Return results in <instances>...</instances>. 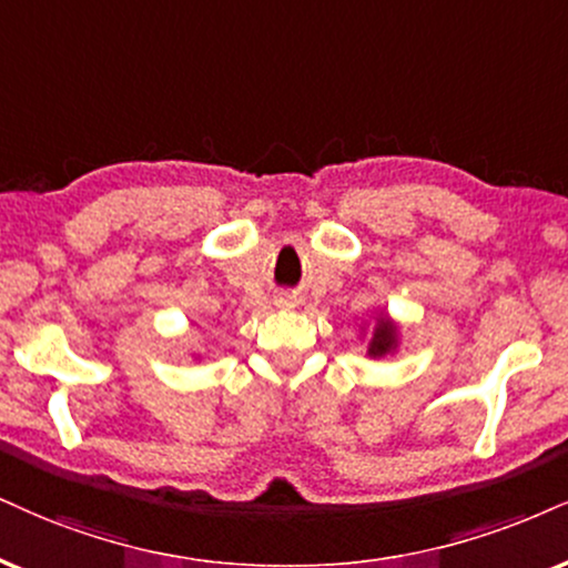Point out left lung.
Returning a JSON list of instances; mask_svg holds the SVG:
<instances>
[{"label": "left lung", "mask_w": 568, "mask_h": 568, "mask_svg": "<svg viewBox=\"0 0 568 568\" xmlns=\"http://www.w3.org/2000/svg\"><path fill=\"white\" fill-rule=\"evenodd\" d=\"M366 326L368 324H361V339H363V332H366ZM400 342H403L400 324H397L389 313L384 311L376 313L374 328H371V339L366 347L368 358L379 361V358H387V355H395L397 349H400Z\"/></svg>", "instance_id": "1"}]
</instances>
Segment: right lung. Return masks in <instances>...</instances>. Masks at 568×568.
I'll return each instance as SVG.
<instances>
[{"instance_id": "obj_1", "label": "right lung", "mask_w": 568, "mask_h": 568, "mask_svg": "<svg viewBox=\"0 0 568 568\" xmlns=\"http://www.w3.org/2000/svg\"><path fill=\"white\" fill-rule=\"evenodd\" d=\"M197 358H200V355H197Z\"/></svg>"}]
</instances>
